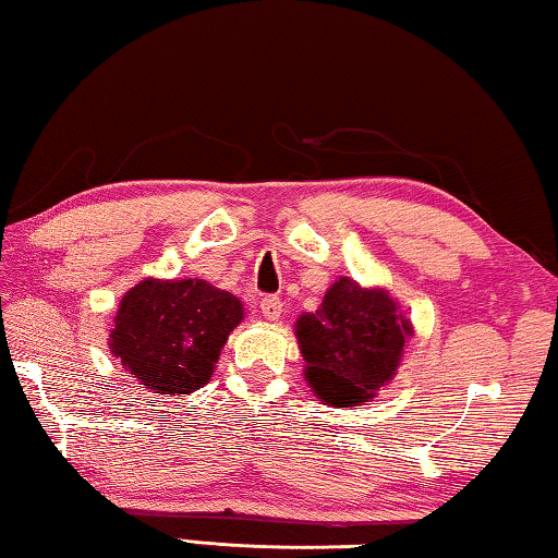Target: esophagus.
Segmentation results:
<instances>
[{"label":"esophagus","instance_id":"1","mask_svg":"<svg viewBox=\"0 0 558 558\" xmlns=\"http://www.w3.org/2000/svg\"><path fill=\"white\" fill-rule=\"evenodd\" d=\"M260 311L268 320H278L280 313H282V301L278 295H265L260 301Z\"/></svg>","mask_w":558,"mask_h":558}]
</instances>
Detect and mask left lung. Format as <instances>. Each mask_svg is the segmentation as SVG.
Segmentation results:
<instances>
[{
	"label": "left lung",
	"mask_w": 558,
	"mask_h": 558,
	"mask_svg": "<svg viewBox=\"0 0 558 558\" xmlns=\"http://www.w3.org/2000/svg\"><path fill=\"white\" fill-rule=\"evenodd\" d=\"M409 332L388 293L338 278L320 311L295 323L307 386L340 409L365 401L393 378Z\"/></svg>",
	"instance_id": "left-lung-1"
}]
</instances>
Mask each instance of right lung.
I'll list each match as a JSON object with an SVG mask.
<instances>
[{"instance_id":"1","label":"right lung","mask_w":558,"mask_h":558,"mask_svg":"<svg viewBox=\"0 0 558 558\" xmlns=\"http://www.w3.org/2000/svg\"><path fill=\"white\" fill-rule=\"evenodd\" d=\"M243 303L205 280H143L122 298L112 353L155 393H193L213 376Z\"/></svg>"}]
</instances>
